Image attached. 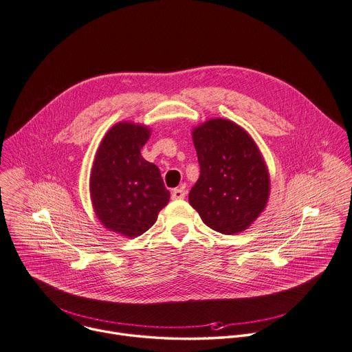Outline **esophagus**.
<instances>
[{
  "label": "esophagus",
  "instance_id": "esophagus-1",
  "mask_svg": "<svg viewBox=\"0 0 352 352\" xmlns=\"http://www.w3.org/2000/svg\"><path fill=\"white\" fill-rule=\"evenodd\" d=\"M185 190L184 189H174L173 192H171V199L173 200H182V199H185Z\"/></svg>",
  "mask_w": 352,
  "mask_h": 352
}]
</instances>
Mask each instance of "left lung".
Segmentation results:
<instances>
[{"instance_id": "1", "label": "left lung", "mask_w": 352, "mask_h": 352, "mask_svg": "<svg viewBox=\"0 0 352 352\" xmlns=\"http://www.w3.org/2000/svg\"><path fill=\"white\" fill-rule=\"evenodd\" d=\"M192 138L200 177L190 189V206L212 230H247L270 196V174L256 142L241 126L222 118L195 127Z\"/></svg>"}]
</instances>
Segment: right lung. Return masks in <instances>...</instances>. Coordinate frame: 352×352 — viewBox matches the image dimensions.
<instances>
[{
	"mask_svg": "<svg viewBox=\"0 0 352 352\" xmlns=\"http://www.w3.org/2000/svg\"><path fill=\"white\" fill-rule=\"evenodd\" d=\"M151 129L133 122L113 124L94 156L89 189L93 210L101 225L134 239L156 222L170 200L160 170L141 156Z\"/></svg>",
	"mask_w": 352,
	"mask_h": 352,
	"instance_id": "right-lung-1",
	"label": "right lung"
}]
</instances>
